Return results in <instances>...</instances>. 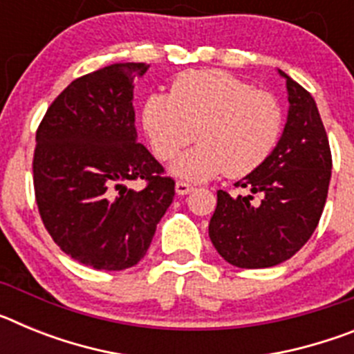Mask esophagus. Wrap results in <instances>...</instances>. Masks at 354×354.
<instances>
[{"label": "esophagus", "mask_w": 354, "mask_h": 354, "mask_svg": "<svg viewBox=\"0 0 354 354\" xmlns=\"http://www.w3.org/2000/svg\"><path fill=\"white\" fill-rule=\"evenodd\" d=\"M175 192L179 193V195H187V193L193 192V184L184 183V180H177V183H175Z\"/></svg>", "instance_id": "esophagus-1"}]
</instances>
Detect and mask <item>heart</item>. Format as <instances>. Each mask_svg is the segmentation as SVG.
Instances as JSON below:
<instances>
[{
  "label": "heart",
  "mask_w": 354,
  "mask_h": 354,
  "mask_svg": "<svg viewBox=\"0 0 354 354\" xmlns=\"http://www.w3.org/2000/svg\"><path fill=\"white\" fill-rule=\"evenodd\" d=\"M142 127L154 156L170 161L195 140L198 145L174 162L187 180L220 174L239 179L264 165L283 131V109L270 92L223 71H187L170 93H150L142 106Z\"/></svg>",
  "instance_id": "1"
}]
</instances>
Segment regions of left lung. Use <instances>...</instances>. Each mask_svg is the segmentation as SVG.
<instances>
[{"label": "left lung", "mask_w": 354, "mask_h": 354, "mask_svg": "<svg viewBox=\"0 0 354 354\" xmlns=\"http://www.w3.org/2000/svg\"><path fill=\"white\" fill-rule=\"evenodd\" d=\"M287 80L289 117L277 149L259 170L236 183L250 195L218 192L209 237L228 264L271 268L290 259L317 227L331 177V150L314 97ZM259 202H252V195Z\"/></svg>", "instance_id": "1"}]
</instances>
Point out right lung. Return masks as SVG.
Listing matches in <instances>:
<instances>
[{
	"instance_id": "obj_1",
	"label": "right lung",
	"mask_w": 354,
	"mask_h": 354,
	"mask_svg": "<svg viewBox=\"0 0 354 354\" xmlns=\"http://www.w3.org/2000/svg\"><path fill=\"white\" fill-rule=\"evenodd\" d=\"M147 68L113 64L77 77L37 129L33 187L44 227L93 270L138 264L175 195V180L136 142L133 83ZM138 178L142 192L125 186Z\"/></svg>"
}]
</instances>
